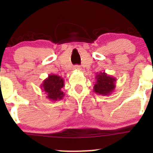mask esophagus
<instances>
[{
    "mask_svg": "<svg viewBox=\"0 0 153 153\" xmlns=\"http://www.w3.org/2000/svg\"><path fill=\"white\" fill-rule=\"evenodd\" d=\"M74 69L75 70V71H80L81 70V67H80V65H75L74 67Z\"/></svg>",
    "mask_w": 153,
    "mask_h": 153,
    "instance_id": "1",
    "label": "esophagus"
}]
</instances>
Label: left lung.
Masks as SVG:
<instances>
[{"label":"left lung","instance_id":"1","mask_svg":"<svg viewBox=\"0 0 153 153\" xmlns=\"http://www.w3.org/2000/svg\"><path fill=\"white\" fill-rule=\"evenodd\" d=\"M96 82L94 91L96 94L102 96H108L114 91L117 79L114 77L106 74L105 72L97 73L96 75Z\"/></svg>","mask_w":153,"mask_h":153}]
</instances>
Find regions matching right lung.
<instances>
[{
    "mask_svg": "<svg viewBox=\"0 0 153 153\" xmlns=\"http://www.w3.org/2000/svg\"><path fill=\"white\" fill-rule=\"evenodd\" d=\"M64 79L57 75L50 74L48 78L44 80L41 85V89L47 94V98L50 101H59L64 97L62 91L64 87Z\"/></svg>",
    "mask_w": 153,
    "mask_h": 153,
    "instance_id": "1",
    "label": "right lung"
}]
</instances>
